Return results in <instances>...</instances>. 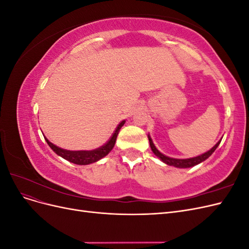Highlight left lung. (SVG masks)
<instances>
[{"label":"left lung","instance_id":"8db88e82","mask_svg":"<svg viewBox=\"0 0 249 249\" xmlns=\"http://www.w3.org/2000/svg\"><path fill=\"white\" fill-rule=\"evenodd\" d=\"M148 140H149V144H150V148H152L153 153L158 157L160 158V159L164 162L166 163L167 165H170V166H175V167H178V168H188V167H192V166H195V165H197L199 163H201L202 161H205L206 159H208V158L212 155L215 149L218 147V145H219V142H217L215 146H213L212 148H211L209 152L202 154L200 156H197V157H194V158H190V159H173V158H169V157H166L164 156L163 154H161L159 150H158L156 148V146L154 145V143L152 141V139H150V137L148 136Z\"/></svg>","mask_w":249,"mask_h":249}]
</instances>
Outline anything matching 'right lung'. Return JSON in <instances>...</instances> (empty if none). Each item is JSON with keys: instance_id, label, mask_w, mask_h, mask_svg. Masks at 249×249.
<instances>
[{"instance_id": "add662e5", "label": "right lung", "mask_w": 249, "mask_h": 249, "mask_svg": "<svg viewBox=\"0 0 249 249\" xmlns=\"http://www.w3.org/2000/svg\"><path fill=\"white\" fill-rule=\"evenodd\" d=\"M124 123H125L124 120H123V122L118 124L116 130L114 131V133H113L111 138L109 139V141L106 143V144H104L103 146L96 148V149H93V150H74V152L73 150H66V149H62V148L54 145L46 137H44V139H46L50 147L54 150V152L58 156L62 157L63 159L70 161L71 163L78 164V165H87V164L99 161L105 156H107L109 154V152H111V149L115 144L118 132L120 129H122V126L124 124Z\"/></svg>"}]
</instances>
